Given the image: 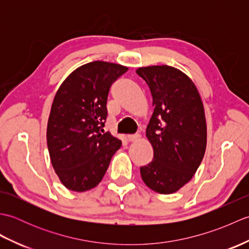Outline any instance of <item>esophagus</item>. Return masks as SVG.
<instances>
[{
  "mask_svg": "<svg viewBox=\"0 0 249 249\" xmlns=\"http://www.w3.org/2000/svg\"><path fill=\"white\" fill-rule=\"evenodd\" d=\"M140 137H141V136H140L139 134H135V135H128L127 137H126V138H127V140H128L129 142H133V141L139 140Z\"/></svg>",
  "mask_w": 249,
  "mask_h": 249,
  "instance_id": "1",
  "label": "esophagus"
}]
</instances>
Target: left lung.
I'll return each instance as SVG.
<instances>
[{
    "instance_id": "1",
    "label": "left lung",
    "mask_w": 249,
    "mask_h": 249,
    "mask_svg": "<svg viewBox=\"0 0 249 249\" xmlns=\"http://www.w3.org/2000/svg\"><path fill=\"white\" fill-rule=\"evenodd\" d=\"M136 72L149 86L154 106L145 133L154 157L140 167L141 178L154 192L173 194L192 179L204 156L202 100L193 81L177 68L149 66Z\"/></svg>"
}]
</instances>
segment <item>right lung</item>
<instances>
[{
	"mask_svg": "<svg viewBox=\"0 0 249 249\" xmlns=\"http://www.w3.org/2000/svg\"><path fill=\"white\" fill-rule=\"evenodd\" d=\"M128 71L113 63L94 61L78 67L61 84L48 126L51 163L63 185L86 192L102 181L122 142L104 133L111 84Z\"/></svg>",
	"mask_w": 249,
	"mask_h": 249,
	"instance_id": "add662e5",
	"label": "right lung"
}]
</instances>
